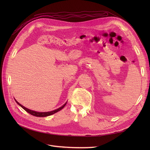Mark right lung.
Returning <instances> with one entry per match:
<instances>
[{
  "instance_id": "obj_1",
  "label": "right lung",
  "mask_w": 150,
  "mask_h": 150,
  "mask_svg": "<svg viewBox=\"0 0 150 150\" xmlns=\"http://www.w3.org/2000/svg\"><path fill=\"white\" fill-rule=\"evenodd\" d=\"M15 101H16V102L17 103V104H19V105L22 108H23L25 111L29 112V114H30V115H32L35 116H37V117H46V116H51V115L54 114V113H56V112H58V111H59L60 110H61L62 109L66 106V103H67V102H66V103L64 104V105H62L61 107L56 109V110H55L51 111H48V112H38V111H33V110H29V109L24 107V106H22V104H21L19 102H17V101L16 100V99H15Z\"/></svg>"
}]
</instances>
